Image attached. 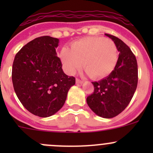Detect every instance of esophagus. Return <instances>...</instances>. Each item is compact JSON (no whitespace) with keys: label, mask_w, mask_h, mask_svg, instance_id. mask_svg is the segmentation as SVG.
Instances as JSON below:
<instances>
[{"label":"esophagus","mask_w":153,"mask_h":153,"mask_svg":"<svg viewBox=\"0 0 153 153\" xmlns=\"http://www.w3.org/2000/svg\"><path fill=\"white\" fill-rule=\"evenodd\" d=\"M83 82H84V81H83L82 80H80V79H78V78H76V83H77V84H83Z\"/></svg>","instance_id":"34e87169"}]
</instances>
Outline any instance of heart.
<instances>
[{
    "label": "heart",
    "instance_id": "1",
    "mask_svg": "<svg viewBox=\"0 0 153 153\" xmlns=\"http://www.w3.org/2000/svg\"><path fill=\"white\" fill-rule=\"evenodd\" d=\"M61 61L70 75L82 66L91 78L99 79L109 75L116 65L118 50L115 43L102 37H86L63 48Z\"/></svg>",
    "mask_w": 153,
    "mask_h": 153
}]
</instances>
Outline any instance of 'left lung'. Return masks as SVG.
I'll return each mask as SVG.
<instances>
[{
	"mask_svg": "<svg viewBox=\"0 0 153 153\" xmlns=\"http://www.w3.org/2000/svg\"><path fill=\"white\" fill-rule=\"evenodd\" d=\"M119 52L115 69L106 78L92 82L94 92L86 98L91 109L98 116L112 118L124 110L133 97L138 84V64L129 47L114 35L105 34Z\"/></svg>",
	"mask_w": 153,
	"mask_h": 153,
	"instance_id": "left-lung-1",
	"label": "left lung"
}]
</instances>
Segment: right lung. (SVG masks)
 <instances>
[{"label":"right lung","instance_id":"right-lung-1","mask_svg":"<svg viewBox=\"0 0 153 153\" xmlns=\"http://www.w3.org/2000/svg\"><path fill=\"white\" fill-rule=\"evenodd\" d=\"M59 40L50 36L36 38L16 54L12 79L17 97L35 115L47 118L62 108L75 78L62 69L55 48Z\"/></svg>","mask_w":153,"mask_h":153}]
</instances>
